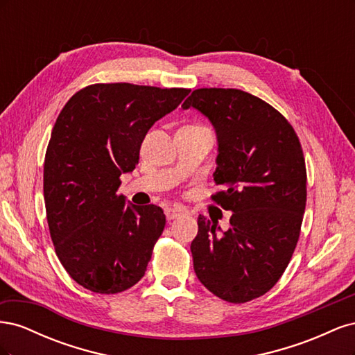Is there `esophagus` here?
Instances as JSON below:
<instances>
[{
	"label": "esophagus",
	"mask_w": 355,
	"mask_h": 355,
	"mask_svg": "<svg viewBox=\"0 0 355 355\" xmlns=\"http://www.w3.org/2000/svg\"><path fill=\"white\" fill-rule=\"evenodd\" d=\"M164 213H166V216H167L168 220H173L176 218H180V216H184V214H187V210L180 209V207H167L164 210Z\"/></svg>",
	"instance_id": "obj_1"
}]
</instances>
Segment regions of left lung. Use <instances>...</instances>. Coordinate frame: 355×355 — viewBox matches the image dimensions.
I'll list each match as a JSON object with an SVG mask.
<instances>
[{
    "instance_id": "obj_1",
    "label": "left lung",
    "mask_w": 355,
    "mask_h": 355,
    "mask_svg": "<svg viewBox=\"0 0 355 355\" xmlns=\"http://www.w3.org/2000/svg\"><path fill=\"white\" fill-rule=\"evenodd\" d=\"M206 115L218 136L211 196L232 211L228 231L198 216L191 243L204 287L232 304L265 295L280 280L299 240L306 168L299 137L270 103L237 89H197L182 105Z\"/></svg>"
}]
</instances>
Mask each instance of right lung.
Here are the masks:
<instances>
[{
    "label": "right lung",
    "instance_id": "1",
    "mask_svg": "<svg viewBox=\"0 0 355 355\" xmlns=\"http://www.w3.org/2000/svg\"><path fill=\"white\" fill-rule=\"evenodd\" d=\"M189 92L92 84L60 111L44 159V201L59 261L84 288L114 295L145 275L166 214L125 204L120 176L135 170L149 128Z\"/></svg>",
    "mask_w": 355,
    "mask_h": 355
}]
</instances>
